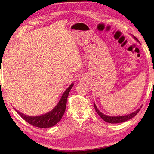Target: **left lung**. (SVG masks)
<instances>
[{
  "instance_id": "1",
  "label": "left lung",
  "mask_w": 154,
  "mask_h": 154,
  "mask_svg": "<svg viewBox=\"0 0 154 154\" xmlns=\"http://www.w3.org/2000/svg\"><path fill=\"white\" fill-rule=\"evenodd\" d=\"M133 37L135 40L139 42V40H137V38H136V37L134 36H133ZM94 106L95 110L96 111V112L97 113V114H98L100 117L105 121V122H106L107 123H123V122H127V121L134 118V116L139 112V111L141 110V108L142 107V106H141L140 108H139L137 110L134 111L132 113H130L127 115L120 116H107V115H105L102 112H101L98 109H97L96 104L94 103Z\"/></svg>"
}]
</instances>
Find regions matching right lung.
I'll return each instance as SVG.
<instances>
[{
    "label": "right lung",
    "instance_id": "1",
    "mask_svg": "<svg viewBox=\"0 0 154 154\" xmlns=\"http://www.w3.org/2000/svg\"><path fill=\"white\" fill-rule=\"evenodd\" d=\"M73 85L74 83H72L71 85H70L63 92L58 103L56 105L52 110H51L48 113L38 116H29L21 113L20 112L18 111L15 108H14V109L26 122L35 126V127L39 128H49L53 127L54 125L58 123L61 120L63 115L64 114L65 111H66L69 93L70 91L71 90Z\"/></svg>",
    "mask_w": 154,
    "mask_h": 154
}]
</instances>
